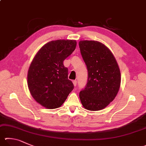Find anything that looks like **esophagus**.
<instances>
[{
  "instance_id": "34e87169",
  "label": "esophagus",
  "mask_w": 146,
  "mask_h": 146,
  "mask_svg": "<svg viewBox=\"0 0 146 146\" xmlns=\"http://www.w3.org/2000/svg\"><path fill=\"white\" fill-rule=\"evenodd\" d=\"M73 85H74V86L76 87V84H77V81H76V80H73Z\"/></svg>"
}]
</instances>
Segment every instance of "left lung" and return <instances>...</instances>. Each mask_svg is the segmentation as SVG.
<instances>
[{"label":"left lung","mask_w":146,"mask_h":146,"mask_svg":"<svg viewBox=\"0 0 146 146\" xmlns=\"http://www.w3.org/2000/svg\"><path fill=\"white\" fill-rule=\"evenodd\" d=\"M82 58L88 71V80L79 96L83 107L102 110L114 100L121 86L120 69L108 48L97 41H79Z\"/></svg>","instance_id":"obj_1"}]
</instances>
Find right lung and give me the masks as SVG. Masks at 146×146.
<instances>
[{
  "instance_id": "add662e5",
  "label": "right lung",
  "mask_w": 146,
  "mask_h": 146,
  "mask_svg": "<svg viewBox=\"0 0 146 146\" xmlns=\"http://www.w3.org/2000/svg\"><path fill=\"white\" fill-rule=\"evenodd\" d=\"M76 46V40L50 41L32 60L27 73L28 87L33 98L44 108L60 107L73 89L72 82L68 80V69L63 62Z\"/></svg>"
}]
</instances>
